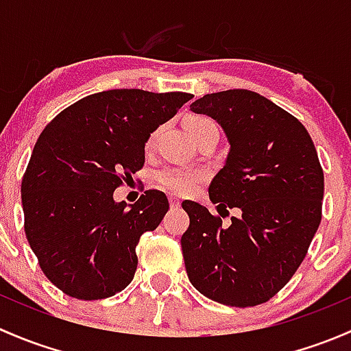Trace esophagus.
<instances>
[{"instance_id": "esophagus-1", "label": "esophagus", "mask_w": 351, "mask_h": 351, "mask_svg": "<svg viewBox=\"0 0 351 351\" xmlns=\"http://www.w3.org/2000/svg\"><path fill=\"white\" fill-rule=\"evenodd\" d=\"M169 204L171 208H180V199L177 196H169Z\"/></svg>"}]
</instances>
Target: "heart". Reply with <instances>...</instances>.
<instances>
[{"mask_svg":"<svg viewBox=\"0 0 351 351\" xmlns=\"http://www.w3.org/2000/svg\"><path fill=\"white\" fill-rule=\"evenodd\" d=\"M211 120L208 118H187L184 126H186L187 135L199 128L201 125ZM157 182L162 189L169 191L172 194H189L199 186L201 182V172L196 169H186V167H164L162 171L157 172Z\"/></svg>","mask_w":351,"mask_h":351,"instance_id":"obj_1","label":"heart"}]
</instances>
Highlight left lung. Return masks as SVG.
Masks as SVG:
<instances>
[{"label": "left lung", "mask_w": 351, "mask_h": 351, "mask_svg": "<svg viewBox=\"0 0 351 351\" xmlns=\"http://www.w3.org/2000/svg\"><path fill=\"white\" fill-rule=\"evenodd\" d=\"M191 111L213 118L230 143L209 186L216 211L238 209L231 225L184 201L180 238L191 284L234 308L262 304L291 280L321 223L324 176L308 130L267 97L247 89L213 93ZM223 216V215H221Z\"/></svg>", "instance_id": "left-lung-1"}]
</instances>
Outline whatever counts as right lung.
Listing matches in <instances>:
<instances>
[{
  "instance_id": "right-lung-1",
  "label": "right lung",
  "mask_w": 351,
  "mask_h": 351,
  "mask_svg": "<svg viewBox=\"0 0 351 351\" xmlns=\"http://www.w3.org/2000/svg\"><path fill=\"white\" fill-rule=\"evenodd\" d=\"M189 93L111 89L86 96L47 125L21 180L25 233L43 274L67 295L97 301L135 276L136 245L160 225L169 201L145 191L135 204L114 189L145 162L150 133Z\"/></svg>"
}]
</instances>
